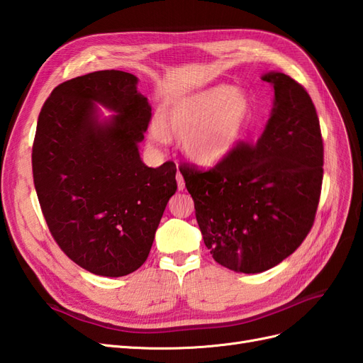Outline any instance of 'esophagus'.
Wrapping results in <instances>:
<instances>
[{"instance_id": "34e87169", "label": "esophagus", "mask_w": 363, "mask_h": 363, "mask_svg": "<svg viewBox=\"0 0 363 363\" xmlns=\"http://www.w3.org/2000/svg\"><path fill=\"white\" fill-rule=\"evenodd\" d=\"M177 186H179V191L184 189V179L180 172H177Z\"/></svg>"}]
</instances>
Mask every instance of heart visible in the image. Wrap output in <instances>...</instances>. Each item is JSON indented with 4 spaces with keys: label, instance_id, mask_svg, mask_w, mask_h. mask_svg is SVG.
<instances>
[{
    "label": "heart",
    "instance_id": "1",
    "mask_svg": "<svg viewBox=\"0 0 363 363\" xmlns=\"http://www.w3.org/2000/svg\"><path fill=\"white\" fill-rule=\"evenodd\" d=\"M250 116L248 96L230 86H215L175 103L151 127V136L167 142L180 138V147L191 160L215 164L236 145Z\"/></svg>",
    "mask_w": 363,
    "mask_h": 363
}]
</instances>
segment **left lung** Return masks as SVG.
<instances>
[{"label": "left lung", "instance_id": "1", "mask_svg": "<svg viewBox=\"0 0 363 363\" xmlns=\"http://www.w3.org/2000/svg\"><path fill=\"white\" fill-rule=\"evenodd\" d=\"M263 135L238 142L215 167L182 164L196 223L212 257L228 269L256 274L279 265L313 227L323 186L320 119L304 86L281 72Z\"/></svg>", "mask_w": 363, "mask_h": 363}]
</instances>
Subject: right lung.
<instances>
[{
    "label": "right lung",
    "mask_w": 363,
    "mask_h": 363,
    "mask_svg": "<svg viewBox=\"0 0 363 363\" xmlns=\"http://www.w3.org/2000/svg\"><path fill=\"white\" fill-rule=\"evenodd\" d=\"M124 71H96L54 87L39 113L31 167L50 233L77 265L121 277L144 265L177 191L174 162L148 168L138 142L151 107ZM118 112L100 125L93 101Z\"/></svg>",
    "instance_id": "obj_1"
}]
</instances>
